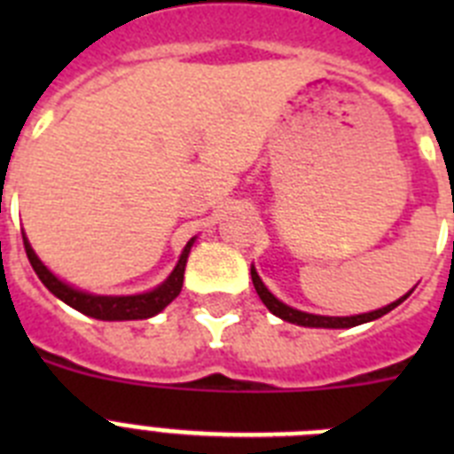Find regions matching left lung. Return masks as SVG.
Here are the masks:
<instances>
[{"label": "left lung", "mask_w": 454, "mask_h": 454, "mask_svg": "<svg viewBox=\"0 0 454 454\" xmlns=\"http://www.w3.org/2000/svg\"><path fill=\"white\" fill-rule=\"evenodd\" d=\"M252 284H254L256 293H259V298H262V302L266 304L268 309H270L272 314L279 316L282 320H286V323H293V325H302V327H332V330H340V327H355V325H362V323H371V320L375 318H382L384 314H388L391 309L398 307L400 302H404V300L411 295V291L404 295V298L395 300V302L387 304V307L377 309V311H371V314H359V316H346V318H334V316H314V314H304V311H298V309L288 307V304L279 302V300L272 295L270 291H268L266 286H263V282L259 279V275H256V270L252 268Z\"/></svg>", "instance_id": "left-lung-1"}]
</instances>
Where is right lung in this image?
I'll return each instance as SVG.
<instances>
[{"instance_id": "obj_1", "label": "right lung", "mask_w": 454, "mask_h": 454, "mask_svg": "<svg viewBox=\"0 0 454 454\" xmlns=\"http://www.w3.org/2000/svg\"><path fill=\"white\" fill-rule=\"evenodd\" d=\"M24 239V250H27V256H29L31 266H34L35 275L40 277V282L45 284L56 298L63 300L66 304H70L72 309H77L82 314L90 316V318L98 320H143L150 318V316L159 314L161 309H166L172 300L177 298L179 291H182L184 284V268H186L188 252H191L192 240L191 239L184 247L182 256H179L177 268L172 270V275L168 277L166 282L159 288L150 293H140V295H120V298H111V295H90V293L77 291V288L67 286L63 284L59 277L51 275L43 262H40L35 252L31 250L29 240L22 234Z\"/></svg>"}]
</instances>
